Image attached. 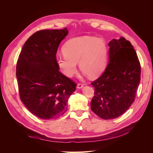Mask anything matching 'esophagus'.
I'll use <instances>...</instances> for the list:
<instances>
[{
    "label": "esophagus",
    "mask_w": 153,
    "mask_h": 153,
    "mask_svg": "<svg viewBox=\"0 0 153 153\" xmlns=\"http://www.w3.org/2000/svg\"><path fill=\"white\" fill-rule=\"evenodd\" d=\"M76 87H77V89H82V88L84 87V85L82 84H78Z\"/></svg>",
    "instance_id": "34e87169"
}]
</instances>
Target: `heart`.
<instances>
[{
	"mask_svg": "<svg viewBox=\"0 0 153 153\" xmlns=\"http://www.w3.org/2000/svg\"><path fill=\"white\" fill-rule=\"evenodd\" d=\"M62 52L64 55H57L56 62L64 75L69 78L75 75L78 63L83 73L95 78L106 67L108 49L103 39L84 36L68 41Z\"/></svg>",
	"mask_w": 153,
	"mask_h": 153,
	"instance_id": "b5f03b06",
	"label": "heart"
}]
</instances>
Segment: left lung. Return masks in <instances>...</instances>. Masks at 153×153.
I'll return each mask as SVG.
<instances>
[{"mask_svg": "<svg viewBox=\"0 0 153 153\" xmlns=\"http://www.w3.org/2000/svg\"><path fill=\"white\" fill-rule=\"evenodd\" d=\"M109 61L104 73L91 83L94 96L91 110L103 119L121 116L135 101L141 68L135 50L123 37L110 41Z\"/></svg>", "mask_w": 153, "mask_h": 153, "instance_id": "8db88e82", "label": "left lung"}]
</instances>
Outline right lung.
I'll list each match as a JSON object with an SVG mask.
<instances>
[{
	"label": "right lung",
	"instance_id": "obj_1",
	"mask_svg": "<svg viewBox=\"0 0 153 153\" xmlns=\"http://www.w3.org/2000/svg\"><path fill=\"white\" fill-rule=\"evenodd\" d=\"M67 28L36 32L23 46L16 75L20 100L30 112L41 119H54L68 109L69 97L76 84L59 71L56 53Z\"/></svg>",
	"mask_w": 153,
	"mask_h": 153
}]
</instances>
